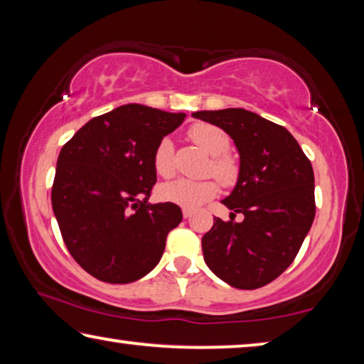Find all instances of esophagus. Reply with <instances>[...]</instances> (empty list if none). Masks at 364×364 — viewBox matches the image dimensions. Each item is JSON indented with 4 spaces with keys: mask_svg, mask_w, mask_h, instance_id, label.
Wrapping results in <instances>:
<instances>
[{
    "mask_svg": "<svg viewBox=\"0 0 364 364\" xmlns=\"http://www.w3.org/2000/svg\"><path fill=\"white\" fill-rule=\"evenodd\" d=\"M183 217L184 218H191V217H193V210H186V208H184V210H183Z\"/></svg>",
    "mask_w": 364,
    "mask_h": 364,
    "instance_id": "34e87169",
    "label": "esophagus"
}]
</instances>
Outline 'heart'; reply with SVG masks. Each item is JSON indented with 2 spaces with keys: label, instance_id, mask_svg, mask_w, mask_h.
Instances as JSON below:
<instances>
[{
  "label": "heart",
  "instance_id": "b5f03b06",
  "mask_svg": "<svg viewBox=\"0 0 364 364\" xmlns=\"http://www.w3.org/2000/svg\"><path fill=\"white\" fill-rule=\"evenodd\" d=\"M188 136L194 144L202 151L210 154V162L207 165L208 173H213L223 186H234L241 175V164L231 156L230 147L231 139L221 128L210 125V123H196L188 130ZM154 168L157 175L162 178L173 176L176 170L175 162V146L170 138H164L156 146L154 151ZM218 191V184L212 178L207 180H189V178H180V180L165 183L159 188L157 194L164 202L175 204L186 210H196L205 202L212 200Z\"/></svg>",
  "mask_w": 364,
  "mask_h": 364
}]
</instances>
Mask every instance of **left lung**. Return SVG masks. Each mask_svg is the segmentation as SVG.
<instances>
[{"mask_svg": "<svg viewBox=\"0 0 364 364\" xmlns=\"http://www.w3.org/2000/svg\"><path fill=\"white\" fill-rule=\"evenodd\" d=\"M196 119L234 139L241 175L221 202L230 221L213 218L202 237L207 267L236 289H258L284 273L297 257L315 218V175L284 127L245 109L200 110ZM245 215L241 224L233 217Z\"/></svg>", "mask_w": 364, "mask_h": 364, "instance_id": "obj_1", "label": "left lung"}]
</instances>
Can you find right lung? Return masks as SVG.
Masks as SVG:
<instances>
[{
  "label": "right lung",
  "instance_id": "1",
  "mask_svg": "<svg viewBox=\"0 0 364 364\" xmlns=\"http://www.w3.org/2000/svg\"><path fill=\"white\" fill-rule=\"evenodd\" d=\"M184 117L127 104L91 119L60 149L53 210L73 260L96 279L127 284L143 278L181 223L180 207L149 204V197L156 146Z\"/></svg>",
  "mask_w": 364,
  "mask_h": 364
}]
</instances>
